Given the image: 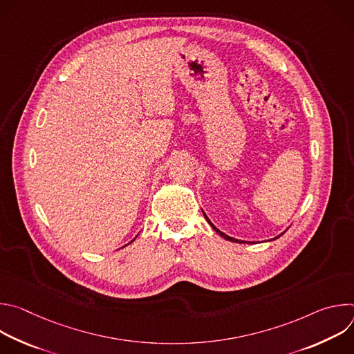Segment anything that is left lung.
<instances>
[{
  "instance_id": "obj_1",
  "label": "left lung",
  "mask_w": 354,
  "mask_h": 354,
  "mask_svg": "<svg viewBox=\"0 0 354 354\" xmlns=\"http://www.w3.org/2000/svg\"><path fill=\"white\" fill-rule=\"evenodd\" d=\"M203 214H205V217H206V220H207V223H209V224H210V225H212V227H213V230H214V231H216V232H217V234H218V235H220V236H223V238H224V239H227V241H231V242H239V243H245V241H241V239H235V238H232V236H228V235H227V234H224V232H221V231H220V230H218V228H217V227H216V225H214V224H213V223H212V221H210V218H209V217H207V216H206V213H205V212H203ZM283 234H284V232H281V234H280V235H279V236H281V235H283ZM279 236H276V238H279ZM276 238H273V239H276ZM273 239H272V241H273ZM246 243H250V242H246Z\"/></svg>"
}]
</instances>
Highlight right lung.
<instances>
[{
    "label": "right lung",
    "instance_id": "obj_1",
    "mask_svg": "<svg viewBox=\"0 0 354 354\" xmlns=\"http://www.w3.org/2000/svg\"><path fill=\"white\" fill-rule=\"evenodd\" d=\"M134 239H136V238H134ZM134 239H133V241H134ZM133 241H131V242H133ZM131 242H129V243H131ZM129 243H127V245H129Z\"/></svg>",
    "mask_w": 354,
    "mask_h": 354
}]
</instances>
